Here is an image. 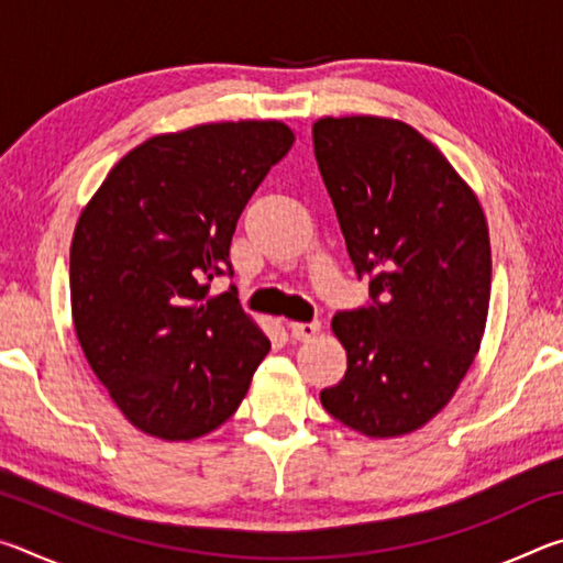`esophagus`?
<instances>
[{
	"mask_svg": "<svg viewBox=\"0 0 563 563\" xmlns=\"http://www.w3.org/2000/svg\"><path fill=\"white\" fill-rule=\"evenodd\" d=\"M290 335L295 340H312L320 332V322L312 320V322H290L288 325Z\"/></svg>",
	"mask_w": 563,
	"mask_h": 563,
	"instance_id": "34e87169",
	"label": "esophagus"
}]
</instances>
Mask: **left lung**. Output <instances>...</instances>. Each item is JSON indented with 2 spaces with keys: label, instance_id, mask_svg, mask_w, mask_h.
<instances>
[{
  "label": "left lung",
  "instance_id": "8db88e82",
  "mask_svg": "<svg viewBox=\"0 0 563 563\" xmlns=\"http://www.w3.org/2000/svg\"><path fill=\"white\" fill-rule=\"evenodd\" d=\"M320 176L369 302L332 330L347 373L320 393L367 437L419 430L450 402L487 325L492 251L482 206L440 148L402 121L312 123Z\"/></svg>",
  "mask_w": 563,
  "mask_h": 563
}]
</instances>
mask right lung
<instances>
[{
    "label": "right lung",
    "mask_w": 563,
    "mask_h": 563,
    "mask_svg": "<svg viewBox=\"0 0 563 563\" xmlns=\"http://www.w3.org/2000/svg\"><path fill=\"white\" fill-rule=\"evenodd\" d=\"M280 121L206 123L154 136L109 170L76 223V338L133 427L196 440L231 417L271 340L231 285L235 223L288 154Z\"/></svg>",
    "instance_id": "obj_1"
}]
</instances>
